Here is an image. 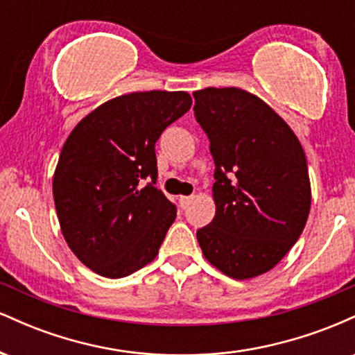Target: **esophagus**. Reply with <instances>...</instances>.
<instances>
[{
    "mask_svg": "<svg viewBox=\"0 0 355 355\" xmlns=\"http://www.w3.org/2000/svg\"><path fill=\"white\" fill-rule=\"evenodd\" d=\"M190 202H191V197H180V198H178V203H180L182 209H187Z\"/></svg>",
    "mask_w": 355,
    "mask_h": 355,
    "instance_id": "obj_1",
    "label": "esophagus"
}]
</instances>
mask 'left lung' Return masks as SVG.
I'll return each instance as SVG.
<instances>
[{
	"label": "left lung",
	"instance_id": "left-lung-1",
	"mask_svg": "<svg viewBox=\"0 0 355 355\" xmlns=\"http://www.w3.org/2000/svg\"><path fill=\"white\" fill-rule=\"evenodd\" d=\"M195 118L215 162V217L197 230L203 255L232 279L274 268L302 234L311 210L305 153L266 101L240 88L193 93Z\"/></svg>",
	"mask_w": 355,
	"mask_h": 355
}]
</instances>
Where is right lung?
Segmentation results:
<instances>
[{
  "instance_id": "add662e5",
  "label": "right lung",
  "mask_w": 355,
  "mask_h": 355,
  "mask_svg": "<svg viewBox=\"0 0 355 355\" xmlns=\"http://www.w3.org/2000/svg\"><path fill=\"white\" fill-rule=\"evenodd\" d=\"M190 107L187 92L121 95L64 141L53 177L56 214L68 247L98 275L121 279L157 257L177 207L157 189L155 144Z\"/></svg>"
}]
</instances>
